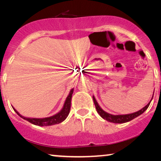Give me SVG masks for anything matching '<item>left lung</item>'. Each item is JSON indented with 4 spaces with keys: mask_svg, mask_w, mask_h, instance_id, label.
Masks as SVG:
<instances>
[{
    "mask_svg": "<svg viewBox=\"0 0 161 161\" xmlns=\"http://www.w3.org/2000/svg\"><path fill=\"white\" fill-rule=\"evenodd\" d=\"M93 100H94V105H95L97 111V113L100 114L101 117L103 118L105 120H107L108 122H113V123H125V122H129V121H131L132 119H135L136 117H137V116H138L144 113V112L146 111L147 108H148L149 105L151 103V101H150V102H149L148 104L146 105V106L143 108L142 109H141L140 111L135 112V113L130 114H125V115H112V114H108L107 112L104 111L100 106H99L98 103L96 101L95 98H94V96H93Z\"/></svg>",
    "mask_w": 161,
    "mask_h": 161,
    "instance_id": "left-lung-1",
    "label": "left lung"
}]
</instances>
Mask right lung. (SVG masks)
<instances>
[{"label":"right lung","instance_id":"obj_1","mask_svg":"<svg viewBox=\"0 0 161 161\" xmlns=\"http://www.w3.org/2000/svg\"><path fill=\"white\" fill-rule=\"evenodd\" d=\"M72 93H73V89L70 91L69 95L66 99V101L64 105V107L61 111L59 112L58 114H56V115L50 116V117L47 118H43V119H36V118H25L24 116H22L16 110L14 111L18 114V115L22 117L24 119L27 120L28 122L31 123L33 125H38V126H50V125H53L56 124H59V123L62 122L63 121L66 119L67 116L69 115L70 111V107H71V99L72 96Z\"/></svg>","mask_w":161,"mask_h":161}]
</instances>
